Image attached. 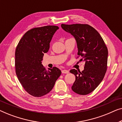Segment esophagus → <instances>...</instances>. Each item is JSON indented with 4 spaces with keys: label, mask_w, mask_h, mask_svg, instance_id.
Returning <instances> with one entry per match:
<instances>
[{
    "label": "esophagus",
    "mask_w": 122,
    "mask_h": 122,
    "mask_svg": "<svg viewBox=\"0 0 122 122\" xmlns=\"http://www.w3.org/2000/svg\"><path fill=\"white\" fill-rule=\"evenodd\" d=\"M61 73H64V74H68V73H69V71H68V70L64 69V70H62V71H61Z\"/></svg>",
    "instance_id": "esophagus-1"
}]
</instances>
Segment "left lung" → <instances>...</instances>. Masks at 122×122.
Listing matches in <instances>:
<instances>
[{"label":"left lung","mask_w":122,"mask_h":122,"mask_svg":"<svg viewBox=\"0 0 122 122\" xmlns=\"http://www.w3.org/2000/svg\"><path fill=\"white\" fill-rule=\"evenodd\" d=\"M61 28L74 36L77 43L78 55L84 61V70L71 69L76 76L71 86L75 93L86 95L92 92L102 81L107 69L108 48L99 33L88 24H62Z\"/></svg>","instance_id":"8db88e82"}]
</instances>
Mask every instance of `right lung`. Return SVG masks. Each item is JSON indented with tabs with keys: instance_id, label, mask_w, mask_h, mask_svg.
<instances>
[{
	"instance_id": "add662e5",
	"label": "right lung",
	"mask_w": 122,
	"mask_h": 122,
	"mask_svg": "<svg viewBox=\"0 0 122 122\" xmlns=\"http://www.w3.org/2000/svg\"><path fill=\"white\" fill-rule=\"evenodd\" d=\"M58 26L33 28L25 33L16 46L15 68L18 79L28 93L41 97L51 91L61 74L53 67L46 71L41 64L44 53L49 49L50 43Z\"/></svg>"
}]
</instances>
